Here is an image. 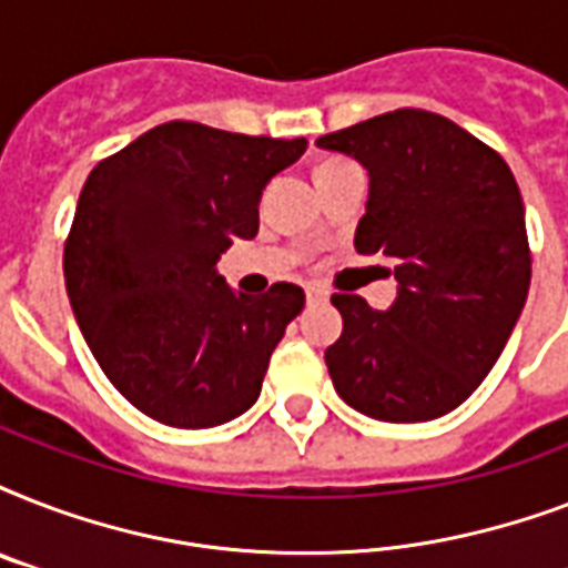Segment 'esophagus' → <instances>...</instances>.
<instances>
[{
  "instance_id": "1",
  "label": "esophagus",
  "mask_w": 568,
  "mask_h": 568,
  "mask_svg": "<svg viewBox=\"0 0 568 568\" xmlns=\"http://www.w3.org/2000/svg\"><path fill=\"white\" fill-rule=\"evenodd\" d=\"M306 297H310L312 303H324L329 297L327 292H324V288H321V285H310V288H306Z\"/></svg>"
}]
</instances>
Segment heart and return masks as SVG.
I'll use <instances>...</instances> for the list:
<instances>
[{
    "instance_id": "1",
    "label": "heart",
    "mask_w": 568,
    "mask_h": 568,
    "mask_svg": "<svg viewBox=\"0 0 568 568\" xmlns=\"http://www.w3.org/2000/svg\"><path fill=\"white\" fill-rule=\"evenodd\" d=\"M333 164H342V159H333V162H324V164H321V171H324V168H333Z\"/></svg>"
}]
</instances>
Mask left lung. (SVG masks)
Here are the masks:
<instances>
[{"label":"left lung","instance_id":"left-lung-1","mask_svg":"<svg viewBox=\"0 0 568 568\" xmlns=\"http://www.w3.org/2000/svg\"><path fill=\"white\" fill-rule=\"evenodd\" d=\"M372 176L356 250L395 262L386 312L333 294L345 329L333 386L377 422H430L475 392L521 315L530 247L516 176L493 146L424 109L386 111L318 138Z\"/></svg>","mask_w":568,"mask_h":568}]
</instances>
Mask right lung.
<instances>
[{"label":"right lung","instance_id":"add662e5","mask_svg":"<svg viewBox=\"0 0 568 568\" xmlns=\"http://www.w3.org/2000/svg\"><path fill=\"white\" fill-rule=\"evenodd\" d=\"M306 138L171 120L102 159L64 244L70 306L111 386L155 422L203 430L256 404L303 288L235 294L214 265L258 232V196Z\"/></svg>","mask_w":568,"mask_h":568}]
</instances>
